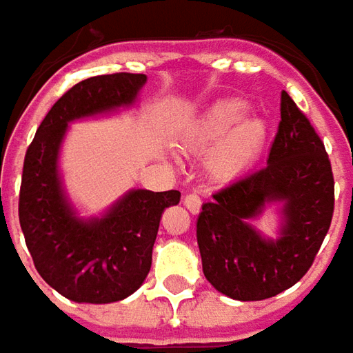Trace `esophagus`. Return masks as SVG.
Masks as SVG:
<instances>
[{
	"mask_svg": "<svg viewBox=\"0 0 353 353\" xmlns=\"http://www.w3.org/2000/svg\"><path fill=\"white\" fill-rule=\"evenodd\" d=\"M184 207H186L192 214H197L199 209H201V197L197 196V194H188V196H184Z\"/></svg>",
	"mask_w": 353,
	"mask_h": 353,
	"instance_id": "34e87169",
	"label": "esophagus"
}]
</instances>
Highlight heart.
I'll use <instances>...</instances> for the list:
<instances>
[{
	"label": "heart",
	"instance_id": "b5f03b06",
	"mask_svg": "<svg viewBox=\"0 0 353 353\" xmlns=\"http://www.w3.org/2000/svg\"><path fill=\"white\" fill-rule=\"evenodd\" d=\"M245 114L247 104L237 99L216 102L194 123L186 139V146L194 152H205L221 142L207 161L211 174L219 181H230L241 174L259 156L266 141L264 121L252 117L242 122Z\"/></svg>",
	"mask_w": 353,
	"mask_h": 353
}]
</instances>
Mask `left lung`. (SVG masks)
I'll return each mask as SVG.
<instances>
[{
	"instance_id": "8db88e82",
	"label": "left lung",
	"mask_w": 353,
	"mask_h": 353,
	"mask_svg": "<svg viewBox=\"0 0 353 353\" xmlns=\"http://www.w3.org/2000/svg\"><path fill=\"white\" fill-rule=\"evenodd\" d=\"M279 112L268 165L212 194L197 216L205 277L234 301H264L301 281L332 221L334 179L323 141L285 91ZM270 201L284 203L276 242L248 224Z\"/></svg>"
}]
</instances>
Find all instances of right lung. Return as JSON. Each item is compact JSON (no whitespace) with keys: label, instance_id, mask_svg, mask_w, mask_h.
I'll return each instance as SVG.
<instances>
[{"label":"right lung","instance_id":"1","mask_svg":"<svg viewBox=\"0 0 353 353\" xmlns=\"http://www.w3.org/2000/svg\"><path fill=\"white\" fill-rule=\"evenodd\" d=\"M144 74H108L76 83L52 104L26 150L19 221L37 274L74 302L123 301L148 276L161 214L179 190H132L108 214L81 221L62 194L57 159L70 121L127 106Z\"/></svg>","mask_w":353,"mask_h":353}]
</instances>
